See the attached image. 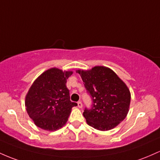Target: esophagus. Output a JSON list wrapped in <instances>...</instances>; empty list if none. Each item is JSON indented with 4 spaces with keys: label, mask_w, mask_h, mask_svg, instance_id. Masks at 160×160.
Instances as JSON below:
<instances>
[{
    "label": "esophagus",
    "mask_w": 160,
    "mask_h": 160,
    "mask_svg": "<svg viewBox=\"0 0 160 160\" xmlns=\"http://www.w3.org/2000/svg\"><path fill=\"white\" fill-rule=\"evenodd\" d=\"M77 106H78L80 108H81L82 107H83V104H82L81 102H77Z\"/></svg>",
    "instance_id": "1"
}]
</instances>
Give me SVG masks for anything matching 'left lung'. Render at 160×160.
Wrapping results in <instances>:
<instances>
[{
  "label": "left lung",
  "mask_w": 160,
  "mask_h": 160,
  "mask_svg": "<svg viewBox=\"0 0 160 160\" xmlns=\"http://www.w3.org/2000/svg\"><path fill=\"white\" fill-rule=\"evenodd\" d=\"M76 72L93 101L92 108H86L83 112L87 124L102 131L118 125L127 116L131 103V92L125 83L112 69L104 66Z\"/></svg>",
  "instance_id": "obj_1"
}]
</instances>
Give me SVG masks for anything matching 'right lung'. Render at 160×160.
<instances>
[{
	"label": "right lung",
	"instance_id": "1",
	"mask_svg": "<svg viewBox=\"0 0 160 160\" xmlns=\"http://www.w3.org/2000/svg\"><path fill=\"white\" fill-rule=\"evenodd\" d=\"M73 71L52 68L35 80L26 95V112L36 126L54 131L66 124L77 103L70 100L66 83Z\"/></svg>",
	"mask_w": 160,
	"mask_h": 160
}]
</instances>
